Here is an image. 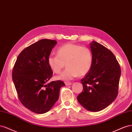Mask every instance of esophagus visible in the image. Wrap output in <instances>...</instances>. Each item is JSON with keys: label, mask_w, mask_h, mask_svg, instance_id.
<instances>
[{"label": "esophagus", "mask_w": 132, "mask_h": 132, "mask_svg": "<svg viewBox=\"0 0 132 132\" xmlns=\"http://www.w3.org/2000/svg\"><path fill=\"white\" fill-rule=\"evenodd\" d=\"M65 84L66 86H69V85H71V84H72V83L70 82H65Z\"/></svg>", "instance_id": "obj_1"}]
</instances>
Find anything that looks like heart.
I'll list each match as a JSON object with an SVG mask.
<instances>
[{"instance_id":"heart-1","label":"heart","mask_w":132,"mask_h":132,"mask_svg":"<svg viewBox=\"0 0 132 132\" xmlns=\"http://www.w3.org/2000/svg\"><path fill=\"white\" fill-rule=\"evenodd\" d=\"M57 55H50L47 59L48 66L56 73L65 67V70L57 76L59 80H70L77 77L84 76L91 70L93 64V55L89 48L72 43L60 46Z\"/></svg>"}]
</instances>
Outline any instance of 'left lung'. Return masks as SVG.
Masks as SVG:
<instances>
[{
  "label": "left lung",
  "instance_id": "1",
  "mask_svg": "<svg viewBox=\"0 0 132 132\" xmlns=\"http://www.w3.org/2000/svg\"><path fill=\"white\" fill-rule=\"evenodd\" d=\"M90 46L92 66L81 80L84 89L77 98L87 110L98 112L108 107L117 97L121 70L111 51L96 41Z\"/></svg>",
  "mask_w": 132,
  "mask_h": 132
}]
</instances>
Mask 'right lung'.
I'll use <instances>...</instances> for the list:
<instances>
[{
  "instance_id": "1",
  "label": "right lung",
  "mask_w": 132,
  "mask_h": 132,
  "mask_svg": "<svg viewBox=\"0 0 132 132\" xmlns=\"http://www.w3.org/2000/svg\"><path fill=\"white\" fill-rule=\"evenodd\" d=\"M56 40L42 39L26 47L19 55L12 77L20 102L38 114L45 113L53 107L59 97L62 81H52V71L47 62Z\"/></svg>"
}]
</instances>
